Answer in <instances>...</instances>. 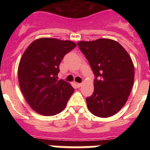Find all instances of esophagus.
I'll return each instance as SVG.
<instances>
[{
	"label": "esophagus",
	"instance_id": "esophagus-1",
	"mask_svg": "<svg viewBox=\"0 0 150 150\" xmlns=\"http://www.w3.org/2000/svg\"><path fill=\"white\" fill-rule=\"evenodd\" d=\"M75 84H76V86L77 87V88H79V87L81 86H82V83H75Z\"/></svg>",
	"mask_w": 150,
	"mask_h": 150
}]
</instances>
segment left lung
<instances>
[{"mask_svg": "<svg viewBox=\"0 0 150 150\" xmlns=\"http://www.w3.org/2000/svg\"><path fill=\"white\" fill-rule=\"evenodd\" d=\"M77 44L95 76L93 94L86 98L88 110L98 117L113 116L125 104L133 86L134 68L131 57L110 39Z\"/></svg>", "mask_w": 150, "mask_h": 150, "instance_id": "1", "label": "left lung"}]
</instances>
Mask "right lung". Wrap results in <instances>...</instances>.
I'll use <instances>...</instances> for the list:
<instances>
[{
    "label": "right lung",
    "instance_id": "right-lung-1",
    "mask_svg": "<svg viewBox=\"0 0 150 150\" xmlns=\"http://www.w3.org/2000/svg\"><path fill=\"white\" fill-rule=\"evenodd\" d=\"M72 41L40 38L30 43L22 55L18 68V83L28 104L43 116L62 112L74 88L58 80L64 56L74 49Z\"/></svg>",
    "mask_w": 150,
    "mask_h": 150
}]
</instances>
